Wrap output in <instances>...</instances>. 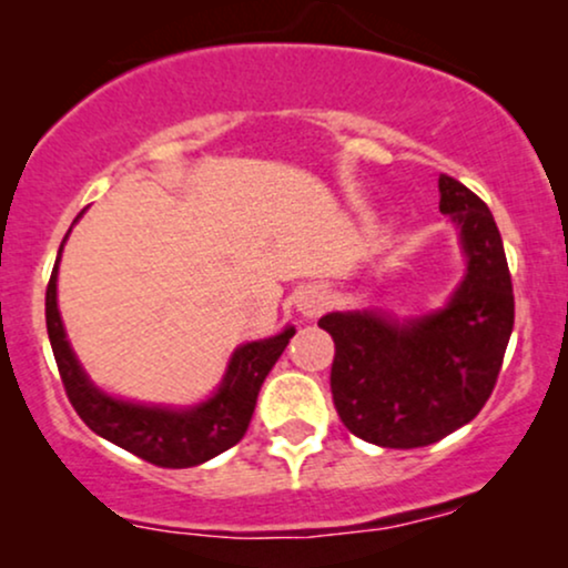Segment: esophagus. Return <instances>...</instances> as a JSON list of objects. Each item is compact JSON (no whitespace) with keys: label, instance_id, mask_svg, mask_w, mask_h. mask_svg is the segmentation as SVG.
I'll list each match as a JSON object with an SVG mask.
<instances>
[{"label":"esophagus","instance_id":"obj_1","mask_svg":"<svg viewBox=\"0 0 568 568\" xmlns=\"http://www.w3.org/2000/svg\"><path fill=\"white\" fill-rule=\"evenodd\" d=\"M325 304H328V296H325L321 285H304V288L296 293V310L302 312L304 317L321 315Z\"/></svg>","mask_w":568,"mask_h":568}]
</instances>
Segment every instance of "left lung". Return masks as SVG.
I'll return each instance as SVG.
<instances>
[{
	"label": "left lung",
	"instance_id": "8db88e82",
	"mask_svg": "<svg viewBox=\"0 0 568 568\" xmlns=\"http://www.w3.org/2000/svg\"><path fill=\"white\" fill-rule=\"evenodd\" d=\"M438 189L440 213L467 256L448 304L403 323L371 310L331 312L317 323L336 344L331 393L344 427L384 448L429 446L473 422L513 334V280L497 221L452 175L443 173Z\"/></svg>",
	"mask_w": 568,
	"mask_h": 568
}]
</instances>
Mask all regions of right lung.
<instances>
[{"label":"right lung","instance_id":"add662e5","mask_svg":"<svg viewBox=\"0 0 568 568\" xmlns=\"http://www.w3.org/2000/svg\"><path fill=\"white\" fill-rule=\"evenodd\" d=\"M82 216V213H80ZM77 216V219H80ZM74 219V221H77ZM71 232V230H69ZM67 243V237H63ZM61 243V251H63ZM58 251L53 275L44 296V321H48L50 347H53L58 374L80 419L101 438L112 440L114 446L141 456L158 467H194L213 459L245 435L251 425L253 408H256L258 389L270 374L277 357L288 347L296 328H285L283 334L262 338V342L243 344L234 349L230 368L221 379L216 395L192 408H165V406H141V403L116 400L101 393L88 379L77 355L71 352L63 331L61 312H58Z\"/></svg>","mask_w":568,"mask_h":568}]
</instances>
